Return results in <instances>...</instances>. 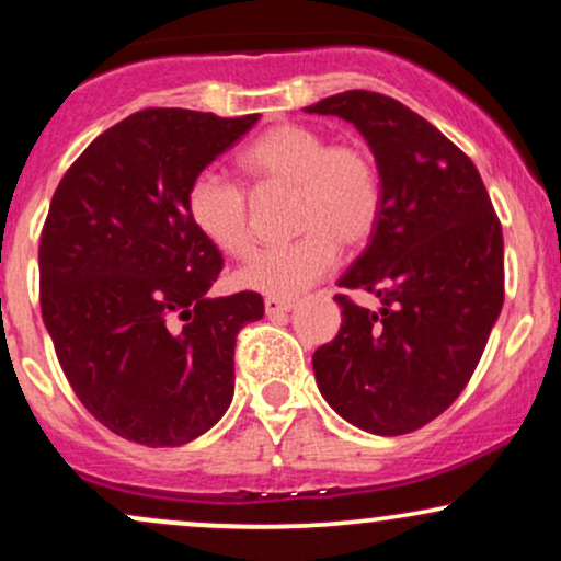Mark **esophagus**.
Wrapping results in <instances>:
<instances>
[{
	"mask_svg": "<svg viewBox=\"0 0 561 561\" xmlns=\"http://www.w3.org/2000/svg\"><path fill=\"white\" fill-rule=\"evenodd\" d=\"M263 308H266V317H285L295 308L293 300H282V298H266L263 300Z\"/></svg>",
	"mask_w": 561,
	"mask_h": 561,
	"instance_id": "34e87169",
	"label": "esophagus"
}]
</instances>
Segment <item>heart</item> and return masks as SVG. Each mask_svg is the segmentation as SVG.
<instances>
[{
  "mask_svg": "<svg viewBox=\"0 0 561 561\" xmlns=\"http://www.w3.org/2000/svg\"><path fill=\"white\" fill-rule=\"evenodd\" d=\"M240 165L261 186H289L293 229L298 240L268 248L237 272V287L268 298H298L337 263L340 244L371 237L382 186L369 152L358 145H330L324 131L302 124H279L240 152ZM186 210L199 234L221 253L242 255L253 248L250 205L240 184L203 171L186 190Z\"/></svg>",
  "mask_w": 561,
  "mask_h": 561,
  "instance_id": "obj_1",
  "label": "heart"
}]
</instances>
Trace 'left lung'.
<instances>
[{
  "label": "left lung",
  "mask_w": 561,
  "mask_h": 561,
  "mask_svg": "<svg viewBox=\"0 0 561 561\" xmlns=\"http://www.w3.org/2000/svg\"><path fill=\"white\" fill-rule=\"evenodd\" d=\"M302 111L356 126L382 186L371 240L337 282L382 306L334 295L343 324L311 358L319 392L353 427L414 433L465 390L504 306L501 224L472 160L392 96L353 89Z\"/></svg>",
  "instance_id": "8db88e82"
}]
</instances>
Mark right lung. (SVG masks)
Segmentation results:
<instances>
[{
    "label": "right lung",
    "mask_w": 561,
    "mask_h": 561,
    "mask_svg": "<svg viewBox=\"0 0 561 561\" xmlns=\"http://www.w3.org/2000/svg\"><path fill=\"white\" fill-rule=\"evenodd\" d=\"M259 118L139 111L55 190L38 244L44 327L79 401L126 440L184 446L234 396L237 332L263 300L208 298L221 253L192 224L186 190Z\"/></svg>",
    "instance_id": "add662e5"
}]
</instances>
